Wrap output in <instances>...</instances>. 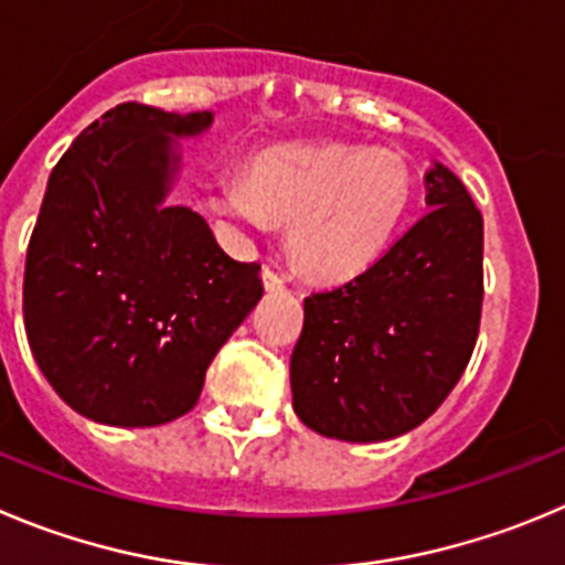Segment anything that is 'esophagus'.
Instances as JSON below:
<instances>
[{
    "label": "esophagus",
    "mask_w": 565,
    "mask_h": 565,
    "mask_svg": "<svg viewBox=\"0 0 565 565\" xmlns=\"http://www.w3.org/2000/svg\"><path fill=\"white\" fill-rule=\"evenodd\" d=\"M262 281H265V287L270 289V292H278V289H284V278L278 276L276 270H270V267H265V273H262Z\"/></svg>",
    "instance_id": "34e87169"
}]
</instances>
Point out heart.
<instances>
[{"mask_svg": "<svg viewBox=\"0 0 565 565\" xmlns=\"http://www.w3.org/2000/svg\"><path fill=\"white\" fill-rule=\"evenodd\" d=\"M413 192L407 158L387 147H278L214 189L209 211L253 234L289 223L287 245L300 270L348 281L384 256Z\"/></svg>", "mask_w": 565, "mask_h": 565, "instance_id": "heart-1", "label": "heart"}]
</instances>
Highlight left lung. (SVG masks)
<instances>
[{"mask_svg": "<svg viewBox=\"0 0 565 565\" xmlns=\"http://www.w3.org/2000/svg\"><path fill=\"white\" fill-rule=\"evenodd\" d=\"M424 217L351 281L303 300L292 407L318 435L376 443L424 424L455 390L482 318V214L443 163Z\"/></svg>", "mask_w": 565, "mask_h": 565, "instance_id": "left-lung-1", "label": "left lung"}]
</instances>
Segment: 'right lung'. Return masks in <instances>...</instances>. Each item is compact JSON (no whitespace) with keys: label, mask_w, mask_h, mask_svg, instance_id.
I'll list each match as a JSON object with an SVG mask.
<instances>
[{"label":"right lung","mask_w":565,"mask_h":565,"mask_svg":"<svg viewBox=\"0 0 565 565\" xmlns=\"http://www.w3.org/2000/svg\"><path fill=\"white\" fill-rule=\"evenodd\" d=\"M211 114L122 103L88 125L46 183L24 265V331L75 413L158 426L198 404L205 371L256 307L258 262H236L186 205H167L172 136Z\"/></svg>","instance_id":"right-lung-1"}]
</instances>
